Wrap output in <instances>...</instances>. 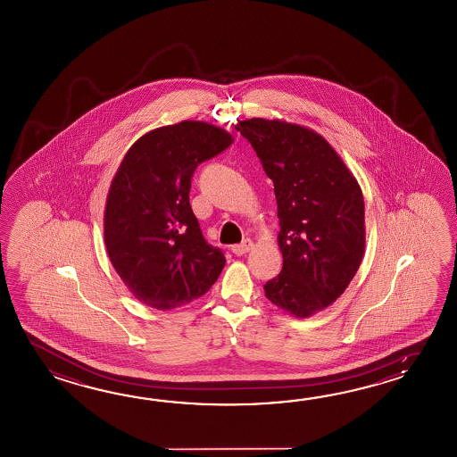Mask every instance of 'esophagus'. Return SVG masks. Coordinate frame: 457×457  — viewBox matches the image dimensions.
Wrapping results in <instances>:
<instances>
[{"instance_id":"34e87169","label":"esophagus","mask_w":457,"mask_h":457,"mask_svg":"<svg viewBox=\"0 0 457 457\" xmlns=\"http://www.w3.org/2000/svg\"><path fill=\"white\" fill-rule=\"evenodd\" d=\"M253 248V242L250 238H246V240H243L240 245H233L232 252L237 254V256H242V254H246V253L250 252Z\"/></svg>"}]
</instances>
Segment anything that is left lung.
<instances>
[{"label": "left lung", "mask_w": 457, "mask_h": 457, "mask_svg": "<svg viewBox=\"0 0 457 457\" xmlns=\"http://www.w3.org/2000/svg\"><path fill=\"white\" fill-rule=\"evenodd\" d=\"M274 185L282 270L264 284L278 309L309 319L337 301L360 270L364 199L360 183L325 137L281 119L237 124Z\"/></svg>", "instance_id": "obj_1"}]
</instances>
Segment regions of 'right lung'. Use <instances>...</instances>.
I'll list each match as a JSON object with an SVG mask.
<instances>
[{
	"label": "right lung",
	"instance_id": "obj_1",
	"mask_svg": "<svg viewBox=\"0 0 457 457\" xmlns=\"http://www.w3.org/2000/svg\"><path fill=\"white\" fill-rule=\"evenodd\" d=\"M233 137L203 120H181L137 138L111 181L104 243L137 301L171 311L199 299L224 270V253L205 242L189 204L199 163Z\"/></svg>",
	"mask_w": 457,
	"mask_h": 457
}]
</instances>
